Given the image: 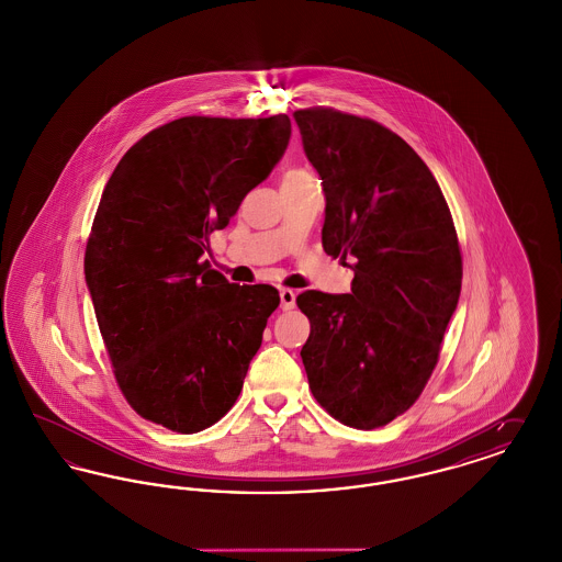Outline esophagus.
<instances>
[{"label":"esophagus","mask_w":562,"mask_h":562,"mask_svg":"<svg viewBox=\"0 0 562 562\" xmlns=\"http://www.w3.org/2000/svg\"><path fill=\"white\" fill-rule=\"evenodd\" d=\"M294 299H296L294 291H291V289H282V291H280V307H282L284 312L293 310Z\"/></svg>","instance_id":"obj_1"}]
</instances>
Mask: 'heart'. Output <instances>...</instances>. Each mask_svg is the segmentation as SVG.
<instances>
[{
  "mask_svg": "<svg viewBox=\"0 0 562 562\" xmlns=\"http://www.w3.org/2000/svg\"><path fill=\"white\" fill-rule=\"evenodd\" d=\"M305 179H314V177L303 168H293L284 175V181H305Z\"/></svg>",
  "mask_w": 562,
  "mask_h": 562,
  "instance_id": "heart-1",
  "label": "heart"
}]
</instances>
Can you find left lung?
<instances>
[{"label": "left lung", "mask_w": 562, "mask_h": 562, "mask_svg": "<svg viewBox=\"0 0 562 562\" xmlns=\"http://www.w3.org/2000/svg\"><path fill=\"white\" fill-rule=\"evenodd\" d=\"M326 198L322 246L349 259L351 293L305 291L301 349L316 401L341 424L373 429L419 398L461 293L447 200L398 134L335 109L294 111Z\"/></svg>", "instance_id": "left-lung-1"}]
</instances>
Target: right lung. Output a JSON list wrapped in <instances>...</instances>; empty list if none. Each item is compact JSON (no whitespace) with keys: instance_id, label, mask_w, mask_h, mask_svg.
<instances>
[{"instance_id":"right-lung-1","label":"right lung","mask_w":562,"mask_h":562,"mask_svg":"<svg viewBox=\"0 0 562 562\" xmlns=\"http://www.w3.org/2000/svg\"><path fill=\"white\" fill-rule=\"evenodd\" d=\"M289 140L284 113L191 115L143 136L115 166L83 273L113 373L140 417L193 434L238 398L280 294L227 282L204 252Z\"/></svg>"}]
</instances>
